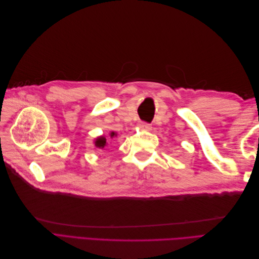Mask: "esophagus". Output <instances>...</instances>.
<instances>
[{
	"label": "esophagus",
	"instance_id": "1",
	"mask_svg": "<svg viewBox=\"0 0 259 259\" xmlns=\"http://www.w3.org/2000/svg\"><path fill=\"white\" fill-rule=\"evenodd\" d=\"M139 127L143 128V130H146V131H149V130H151V125L146 123V122H140Z\"/></svg>",
	"mask_w": 259,
	"mask_h": 259
}]
</instances>
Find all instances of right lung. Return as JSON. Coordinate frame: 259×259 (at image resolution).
<instances>
[{
  "label": "right lung",
  "mask_w": 259,
  "mask_h": 259,
  "mask_svg": "<svg viewBox=\"0 0 259 259\" xmlns=\"http://www.w3.org/2000/svg\"><path fill=\"white\" fill-rule=\"evenodd\" d=\"M117 134L115 132H110L109 133V136H110V138H113L115 137ZM94 145H95V147H97L98 149H104L107 147L108 143H107V139L106 137L103 135V136H98L96 137L95 139H94Z\"/></svg>",
  "instance_id": "right-lung-1"
}]
</instances>
